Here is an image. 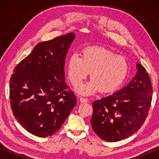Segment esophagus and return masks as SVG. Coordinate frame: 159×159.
Wrapping results in <instances>:
<instances>
[{
  "instance_id": "1",
  "label": "esophagus",
  "mask_w": 159,
  "mask_h": 159,
  "mask_svg": "<svg viewBox=\"0 0 159 159\" xmlns=\"http://www.w3.org/2000/svg\"><path fill=\"white\" fill-rule=\"evenodd\" d=\"M80 102L81 103H87L89 102V100L87 98H80Z\"/></svg>"
}]
</instances>
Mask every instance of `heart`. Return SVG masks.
Masks as SVG:
<instances>
[{
	"instance_id": "obj_1",
	"label": "heart",
	"mask_w": 159,
	"mask_h": 159,
	"mask_svg": "<svg viewBox=\"0 0 159 159\" xmlns=\"http://www.w3.org/2000/svg\"><path fill=\"white\" fill-rule=\"evenodd\" d=\"M128 63L125 57L110 50L92 47L84 50L81 58L73 54L67 61V75L71 83L77 86L90 74V81L76 88L77 93L89 96L99 89L109 92L123 83L128 72Z\"/></svg>"
}]
</instances>
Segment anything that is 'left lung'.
Returning <instances> with one entry per match:
<instances>
[{
	"mask_svg": "<svg viewBox=\"0 0 159 159\" xmlns=\"http://www.w3.org/2000/svg\"><path fill=\"white\" fill-rule=\"evenodd\" d=\"M137 72L122 89L93 103V130L101 139L117 142L129 137L142 126L152 102V87L147 71L137 63Z\"/></svg>",
	"mask_w": 159,
	"mask_h": 159,
	"instance_id": "obj_1",
	"label": "left lung"
}]
</instances>
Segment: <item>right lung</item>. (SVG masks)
<instances>
[{
	"label": "right lung",
	"mask_w": 159,
	"mask_h": 159,
	"mask_svg": "<svg viewBox=\"0 0 159 159\" xmlns=\"http://www.w3.org/2000/svg\"><path fill=\"white\" fill-rule=\"evenodd\" d=\"M74 38L70 33L38 43L13 70L9 83L13 116L35 136L55 134L76 104L74 93L67 92L64 71Z\"/></svg>",
	"instance_id": "add662e5"
}]
</instances>
